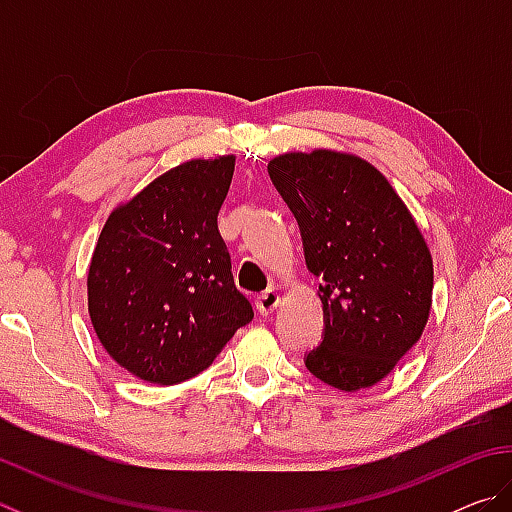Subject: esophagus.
<instances>
[{
    "label": "esophagus",
    "mask_w": 512,
    "mask_h": 512,
    "mask_svg": "<svg viewBox=\"0 0 512 512\" xmlns=\"http://www.w3.org/2000/svg\"><path fill=\"white\" fill-rule=\"evenodd\" d=\"M277 305H280V293H277L275 289L264 291L262 296H257V300H255V307L262 316H271L277 309Z\"/></svg>",
    "instance_id": "obj_1"
}]
</instances>
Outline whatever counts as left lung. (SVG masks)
Segmentation results:
<instances>
[{"label": "left lung", "mask_w": 512, "mask_h": 512, "mask_svg": "<svg viewBox=\"0 0 512 512\" xmlns=\"http://www.w3.org/2000/svg\"><path fill=\"white\" fill-rule=\"evenodd\" d=\"M268 173L320 280L325 336L307 370L345 393L379 384L431 314L433 259L418 221L384 173L354 153L289 151Z\"/></svg>", "instance_id": "8db88e82"}]
</instances>
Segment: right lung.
Here are the masks:
<instances>
[{
    "mask_svg": "<svg viewBox=\"0 0 512 512\" xmlns=\"http://www.w3.org/2000/svg\"><path fill=\"white\" fill-rule=\"evenodd\" d=\"M235 155L164 171L110 212L88 268L94 334L137 379L180 384L212 366L253 307L219 235Z\"/></svg>",
    "mask_w": 512,
    "mask_h": 512,
    "instance_id": "obj_1",
    "label": "right lung"
}]
</instances>
